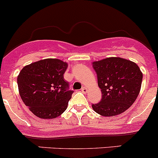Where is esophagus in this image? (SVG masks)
Listing matches in <instances>:
<instances>
[{
  "instance_id": "obj_1",
  "label": "esophagus",
  "mask_w": 158,
  "mask_h": 158,
  "mask_svg": "<svg viewBox=\"0 0 158 158\" xmlns=\"http://www.w3.org/2000/svg\"><path fill=\"white\" fill-rule=\"evenodd\" d=\"M81 90H82V93H87V91H88V89H87L86 87L83 86V87H82V89H81Z\"/></svg>"
}]
</instances>
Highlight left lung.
Returning <instances> with one entry per match:
<instances>
[{"mask_svg":"<svg viewBox=\"0 0 158 158\" xmlns=\"http://www.w3.org/2000/svg\"><path fill=\"white\" fill-rule=\"evenodd\" d=\"M97 75L102 99L93 104V110L102 116H116L135 102L140 91L143 73L134 62L110 57L93 62Z\"/></svg>","mask_w":158,"mask_h":158,"instance_id":"8db88e82","label":"left lung"}]
</instances>
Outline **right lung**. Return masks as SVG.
I'll use <instances>...</instances> for the list:
<instances>
[{
  "mask_svg": "<svg viewBox=\"0 0 158 158\" xmlns=\"http://www.w3.org/2000/svg\"><path fill=\"white\" fill-rule=\"evenodd\" d=\"M67 62L45 59L24 66L18 76L24 103L41 119H54L65 112L73 91L64 79Z\"/></svg>",
  "mask_w": 158,
  "mask_h": 158,
  "instance_id": "right-lung-1",
  "label": "right lung"
}]
</instances>
